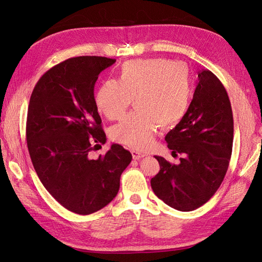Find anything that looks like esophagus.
<instances>
[{
    "label": "esophagus",
    "mask_w": 262,
    "mask_h": 262,
    "mask_svg": "<svg viewBox=\"0 0 262 262\" xmlns=\"http://www.w3.org/2000/svg\"><path fill=\"white\" fill-rule=\"evenodd\" d=\"M131 154H132V156H133V160H140V158L145 156L144 153L139 152V150H136V149H132V150H131Z\"/></svg>",
    "instance_id": "esophagus-1"
}]
</instances>
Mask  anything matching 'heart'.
<instances>
[{"instance_id": "b5f03b06", "label": "heart", "mask_w": 262, "mask_h": 262, "mask_svg": "<svg viewBox=\"0 0 262 262\" xmlns=\"http://www.w3.org/2000/svg\"><path fill=\"white\" fill-rule=\"evenodd\" d=\"M192 82L184 63L169 59H137L124 62L118 81H105L95 95L97 110L109 120L121 118L134 99L136 112L112 129L115 141L143 150L153 143L158 125L167 129L187 114Z\"/></svg>"}]
</instances>
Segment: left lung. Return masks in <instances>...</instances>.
I'll list each match as a JSON object with an SVG mask.
<instances>
[{
  "instance_id": "1",
  "label": "left lung",
  "mask_w": 262,
  "mask_h": 262,
  "mask_svg": "<svg viewBox=\"0 0 262 262\" xmlns=\"http://www.w3.org/2000/svg\"><path fill=\"white\" fill-rule=\"evenodd\" d=\"M198 77L187 114L165 137L172 156L182 155L180 163L155 156L161 169L150 179L154 193L182 212L200 208L216 192L233 148V112L225 87L209 70Z\"/></svg>"
}]
</instances>
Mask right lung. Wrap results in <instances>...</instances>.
<instances>
[{"label":"right lung","mask_w":262,"mask_h":262,"mask_svg":"<svg viewBox=\"0 0 262 262\" xmlns=\"http://www.w3.org/2000/svg\"><path fill=\"white\" fill-rule=\"evenodd\" d=\"M105 57L71 58L39 78L31 93L26 140L41 184L62 207L81 215L114 200L132 155L119 144L93 158L106 142L94 98L99 73L113 66Z\"/></svg>","instance_id":"right-lung-1"}]
</instances>
